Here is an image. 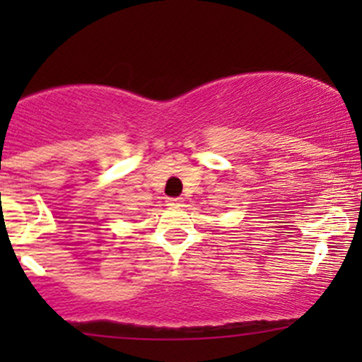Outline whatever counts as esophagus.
Instances as JSON below:
<instances>
[{
    "label": "esophagus",
    "instance_id": "obj_1",
    "mask_svg": "<svg viewBox=\"0 0 362 362\" xmlns=\"http://www.w3.org/2000/svg\"><path fill=\"white\" fill-rule=\"evenodd\" d=\"M166 203H168V206L178 208V206H182V203H184V199H182V198H170Z\"/></svg>",
    "mask_w": 362,
    "mask_h": 362
}]
</instances>
